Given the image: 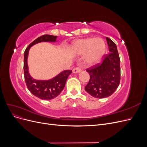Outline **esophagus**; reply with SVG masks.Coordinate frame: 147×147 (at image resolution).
Masks as SVG:
<instances>
[{"label":"esophagus","instance_id":"esophagus-1","mask_svg":"<svg viewBox=\"0 0 147 147\" xmlns=\"http://www.w3.org/2000/svg\"><path fill=\"white\" fill-rule=\"evenodd\" d=\"M82 71V69L80 67H75L73 69V73L74 74H77V73H79L80 72Z\"/></svg>","mask_w":147,"mask_h":147}]
</instances>
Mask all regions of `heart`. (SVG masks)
<instances>
[{"label":"heart","instance_id":"1","mask_svg":"<svg viewBox=\"0 0 147 147\" xmlns=\"http://www.w3.org/2000/svg\"><path fill=\"white\" fill-rule=\"evenodd\" d=\"M72 49L77 54H82L86 51V63L92 65L97 63L102 58L105 52L106 47L104 40L100 38H84L75 42Z\"/></svg>","mask_w":147,"mask_h":147}]
</instances>
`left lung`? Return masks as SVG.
<instances>
[{"instance_id": "8db88e82", "label": "left lung", "mask_w": 147, "mask_h": 147, "mask_svg": "<svg viewBox=\"0 0 147 147\" xmlns=\"http://www.w3.org/2000/svg\"><path fill=\"white\" fill-rule=\"evenodd\" d=\"M110 53L104 55L102 63L97 64L86 71L90 81L84 90L96 98H105L112 95L120 82V59L117 47L110 38L106 37Z\"/></svg>"}]
</instances>
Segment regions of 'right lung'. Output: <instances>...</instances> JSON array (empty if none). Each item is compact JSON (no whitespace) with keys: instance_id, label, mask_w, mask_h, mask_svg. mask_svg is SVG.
Here are the masks:
<instances>
[{"instance_id":"add662e5","label":"right lung","mask_w":147,"mask_h":147,"mask_svg":"<svg viewBox=\"0 0 147 147\" xmlns=\"http://www.w3.org/2000/svg\"><path fill=\"white\" fill-rule=\"evenodd\" d=\"M57 36L51 35H43L38 37L31 43L26 49L24 54V75L26 85L33 95L43 100H51L55 98L63 90L69 75L72 74L71 70L63 71L51 80H37L30 76L28 65V57L30 48L34 45L43 42H56Z\"/></svg>"}]
</instances>
